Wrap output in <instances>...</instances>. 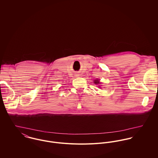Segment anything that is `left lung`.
<instances>
[{"label": "left lung", "instance_id": "left-lung-1", "mask_svg": "<svg viewBox=\"0 0 158 158\" xmlns=\"http://www.w3.org/2000/svg\"><path fill=\"white\" fill-rule=\"evenodd\" d=\"M94 83H95V84H96V85H100L101 83L100 82V80H98V79H96V80H94ZM100 87V86H99Z\"/></svg>", "mask_w": 158, "mask_h": 158}]
</instances>
